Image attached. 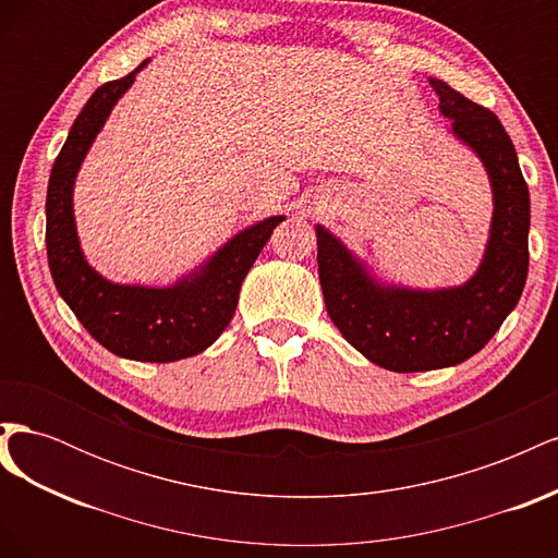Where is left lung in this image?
<instances>
[{"instance_id": "left-lung-1", "label": "left lung", "mask_w": 558, "mask_h": 558, "mask_svg": "<svg viewBox=\"0 0 558 558\" xmlns=\"http://www.w3.org/2000/svg\"><path fill=\"white\" fill-rule=\"evenodd\" d=\"M451 134L475 150L492 181L494 216L477 272L461 286L421 291L377 281L367 265L316 226L318 279L344 340L393 373H426L475 356L517 307L529 275L531 197L498 116L430 78Z\"/></svg>"}]
</instances>
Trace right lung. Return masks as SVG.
Returning a JSON list of instances; mask_svg holds the SVG:
<instances>
[{
    "label": "right lung",
    "mask_w": 558,
    "mask_h": 558,
    "mask_svg": "<svg viewBox=\"0 0 558 558\" xmlns=\"http://www.w3.org/2000/svg\"><path fill=\"white\" fill-rule=\"evenodd\" d=\"M146 64L99 86L76 116L48 179L46 251L58 293L99 344L121 359L172 363L197 356L228 328L244 277L286 216L244 228L165 289L113 283L88 265L74 221V181L111 109Z\"/></svg>",
    "instance_id": "obj_1"
}]
</instances>
